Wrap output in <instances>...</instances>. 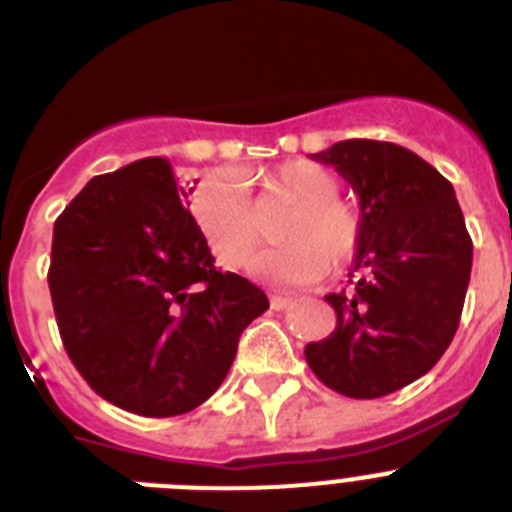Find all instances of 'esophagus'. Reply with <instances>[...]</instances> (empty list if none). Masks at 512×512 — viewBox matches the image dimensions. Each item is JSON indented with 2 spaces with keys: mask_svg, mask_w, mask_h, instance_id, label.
<instances>
[{
  "mask_svg": "<svg viewBox=\"0 0 512 512\" xmlns=\"http://www.w3.org/2000/svg\"><path fill=\"white\" fill-rule=\"evenodd\" d=\"M269 305H271V310H287V307L292 305V300H289V297H282V295H269Z\"/></svg>",
  "mask_w": 512,
  "mask_h": 512,
  "instance_id": "obj_1",
  "label": "esophagus"
}]
</instances>
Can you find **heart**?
I'll use <instances>...</instances> for the list:
<instances>
[{"label":"heart","instance_id":"heart-1","mask_svg":"<svg viewBox=\"0 0 512 512\" xmlns=\"http://www.w3.org/2000/svg\"><path fill=\"white\" fill-rule=\"evenodd\" d=\"M262 187L259 212L271 205L292 207L277 225V248L261 253L251 269L259 277L287 284H312L325 271H338L354 259L364 235V215L341 194V179L325 166L292 158L264 174L238 171L207 179L194 194V220L223 266H243L264 241V228L243 186Z\"/></svg>","mask_w":512,"mask_h":512}]
</instances>
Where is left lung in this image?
<instances>
[{
    "label": "left lung",
    "mask_w": 512,
    "mask_h": 512,
    "mask_svg": "<svg viewBox=\"0 0 512 512\" xmlns=\"http://www.w3.org/2000/svg\"><path fill=\"white\" fill-rule=\"evenodd\" d=\"M312 158L359 194L364 235L348 289L325 297L336 330L307 343L305 359L338 395L374 400L431 372L449 348L472 274V238L449 179L408 148L354 138Z\"/></svg>",
    "instance_id": "8db88e82"
}]
</instances>
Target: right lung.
Returning a JSON list of instances; mask_svg holds the SVG:
<instances>
[{
  "label": "right lung",
  "instance_id": "1",
  "mask_svg": "<svg viewBox=\"0 0 512 512\" xmlns=\"http://www.w3.org/2000/svg\"><path fill=\"white\" fill-rule=\"evenodd\" d=\"M189 194L166 158H140L94 176L53 225L63 348L99 397L146 418L200 408L269 310L256 284L215 269Z\"/></svg>",
  "mask_w": 512,
  "mask_h": 512
}]
</instances>
